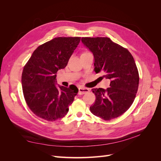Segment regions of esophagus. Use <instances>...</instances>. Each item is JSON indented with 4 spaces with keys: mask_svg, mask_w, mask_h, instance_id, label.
Returning a JSON list of instances; mask_svg holds the SVG:
<instances>
[{
    "mask_svg": "<svg viewBox=\"0 0 161 161\" xmlns=\"http://www.w3.org/2000/svg\"><path fill=\"white\" fill-rule=\"evenodd\" d=\"M90 91L89 89H87V88H83V87H79V95H83L86 93V92H88Z\"/></svg>",
    "mask_w": 161,
    "mask_h": 161,
    "instance_id": "obj_1",
    "label": "esophagus"
}]
</instances>
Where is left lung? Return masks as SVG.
<instances>
[{
  "mask_svg": "<svg viewBox=\"0 0 161 161\" xmlns=\"http://www.w3.org/2000/svg\"><path fill=\"white\" fill-rule=\"evenodd\" d=\"M82 43L94 56V70L109 79L106 90L92 89L96 96L91 113L104 120L118 118L133 103L137 93L139 75L133 56L109 37H82Z\"/></svg>",
  "mask_w": 161,
  "mask_h": 161,
  "instance_id": "left-lung-1",
  "label": "left lung"
}]
</instances>
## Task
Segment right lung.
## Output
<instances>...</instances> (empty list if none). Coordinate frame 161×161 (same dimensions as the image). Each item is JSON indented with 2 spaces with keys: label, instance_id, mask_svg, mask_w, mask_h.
Listing matches in <instances>:
<instances>
[{
  "label": "right lung",
  "instance_id": "obj_1",
  "mask_svg": "<svg viewBox=\"0 0 161 161\" xmlns=\"http://www.w3.org/2000/svg\"><path fill=\"white\" fill-rule=\"evenodd\" d=\"M80 37H58L37 47L22 73L26 103L34 114L53 121L64 117L79 89L56 85V72L66 66Z\"/></svg>",
  "mask_w": 161,
  "mask_h": 161
}]
</instances>
